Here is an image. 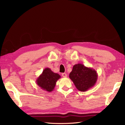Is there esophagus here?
Listing matches in <instances>:
<instances>
[{
  "label": "esophagus",
  "instance_id": "34e87169",
  "mask_svg": "<svg viewBox=\"0 0 125 125\" xmlns=\"http://www.w3.org/2000/svg\"><path fill=\"white\" fill-rule=\"evenodd\" d=\"M62 76L64 78H66L67 76V74L66 73H62Z\"/></svg>",
  "mask_w": 125,
  "mask_h": 125
}]
</instances>
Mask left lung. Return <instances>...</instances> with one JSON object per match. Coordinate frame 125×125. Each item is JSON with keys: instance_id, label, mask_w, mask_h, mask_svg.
Returning a JSON list of instances; mask_svg holds the SVG:
<instances>
[{"instance_id": "8db88e82", "label": "left lung", "mask_w": 125, "mask_h": 125, "mask_svg": "<svg viewBox=\"0 0 125 125\" xmlns=\"http://www.w3.org/2000/svg\"><path fill=\"white\" fill-rule=\"evenodd\" d=\"M98 75L96 70L83 64H75L69 74V78L76 88L80 91L85 92L95 84Z\"/></svg>"}]
</instances>
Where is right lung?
<instances>
[{
    "label": "right lung",
    "instance_id": "obj_1",
    "mask_svg": "<svg viewBox=\"0 0 125 125\" xmlns=\"http://www.w3.org/2000/svg\"><path fill=\"white\" fill-rule=\"evenodd\" d=\"M59 78L60 75L59 74L54 73L49 68H46L37 78L36 82L42 89L50 92L54 90L56 82Z\"/></svg>",
    "mask_w": 125,
    "mask_h": 125
}]
</instances>
